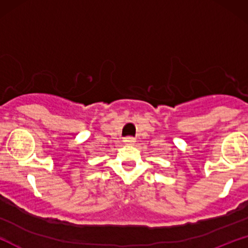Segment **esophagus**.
<instances>
[{
	"instance_id": "esophagus-1",
	"label": "esophagus",
	"mask_w": 248,
	"mask_h": 248,
	"mask_svg": "<svg viewBox=\"0 0 248 248\" xmlns=\"http://www.w3.org/2000/svg\"><path fill=\"white\" fill-rule=\"evenodd\" d=\"M124 143L132 144V143H134V142H135V139L132 138V136H127V138L124 139Z\"/></svg>"
}]
</instances>
